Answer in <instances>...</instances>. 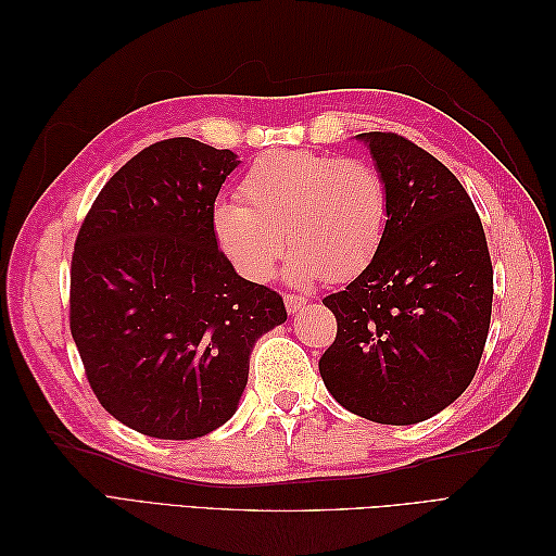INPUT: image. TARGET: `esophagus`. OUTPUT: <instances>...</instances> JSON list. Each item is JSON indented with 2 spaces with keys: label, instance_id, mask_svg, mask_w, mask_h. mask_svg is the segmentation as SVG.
Masks as SVG:
<instances>
[{
  "label": "esophagus",
  "instance_id": "1",
  "mask_svg": "<svg viewBox=\"0 0 556 556\" xmlns=\"http://www.w3.org/2000/svg\"><path fill=\"white\" fill-rule=\"evenodd\" d=\"M306 299L299 296V294H285V308H288V313H296L304 308Z\"/></svg>",
  "mask_w": 556,
  "mask_h": 556
}]
</instances>
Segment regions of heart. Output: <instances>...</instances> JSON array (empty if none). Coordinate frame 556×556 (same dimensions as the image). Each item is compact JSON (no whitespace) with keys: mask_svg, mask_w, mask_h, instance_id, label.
<instances>
[{"mask_svg":"<svg viewBox=\"0 0 556 556\" xmlns=\"http://www.w3.org/2000/svg\"><path fill=\"white\" fill-rule=\"evenodd\" d=\"M241 199L215 208L213 231L252 282L274 276L285 239L294 280L355 278L376 260L390 215V190L374 162L308 150L260 155L243 176Z\"/></svg>","mask_w":556,"mask_h":556,"instance_id":"heart-1","label":"heart"}]
</instances>
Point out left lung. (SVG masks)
I'll list each match as a JSON object with an SVG mask.
<instances>
[{
  "mask_svg": "<svg viewBox=\"0 0 556 556\" xmlns=\"http://www.w3.org/2000/svg\"><path fill=\"white\" fill-rule=\"evenodd\" d=\"M390 190L376 260L323 299L336 339L319 376L378 425L441 413L473 380L492 319L494 268L480 215L443 162L394 131H366Z\"/></svg>",
  "mask_w": 556,
  "mask_h": 556,
  "instance_id": "left-lung-1",
  "label": "left lung"
}]
</instances>
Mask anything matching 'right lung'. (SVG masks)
Masks as SVG:
<instances>
[{"instance_id":"obj_1","label":"right lung","mask_w":556,"mask_h":556,"mask_svg":"<svg viewBox=\"0 0 556 556\" xmlns=\"http://www.w3.org/2000/svg\"><path fill=\"white\" fill-rule=\"evenodd\" d=\"M231 150L188 137L134 155L97 194L72 255L70 327L99 403L129 429L190 441L225 425L250 350L288 319L213 231Z\"/></svg>"}]
</instances>
